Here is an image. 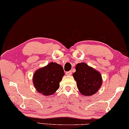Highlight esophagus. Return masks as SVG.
<instances>
[{
    "label": "esophagus",
    "instance_id": "34e87169",
    "mask_svg": "<svg viewBox=\"0 0 129 129\" xmlns=\"http://www.w3.org/2000/svg\"><path fill=\"white\" fill-rule=\"evenodd\" d=\"M66 74H67V75L68 76H70L72 74V72L71 71H68L66 73Z\"/></svg>",
    "mask_w": 129,
    "mask_h": 129
}]
</instances>
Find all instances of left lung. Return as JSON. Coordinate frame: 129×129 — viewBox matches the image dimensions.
I'll return each mask as SVG.
<instances>
[{
    "instance_id": "left-lung-1",
    "label": "left lung",
    "mask_w": 129,
    "mask_h": 129,
    "mask_svg": "<svg viewBox=\"0 0 129 129\" xmlns=\"http://www.w3.org/2000/svg\"><path fill=\"white\" fill-rule=\"evenodd\" d=\"M75 68L73 76L81 93L84 95L95 93L102 83L101 74L84 62L77 64Z\"/></svg>"
}]
</instances>
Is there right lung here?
<instances>
[{"label":"right lung","mask_w":129,"mask_h":129,"mask_svg":"<svg viewBox=\"0 0 129 129\" xmlns=\"http://www.w3.org/2000/svg\"><path fill=\"white\" fill-rule=\"evenodd\" d=\"M64 75L63 68L52 62L35 72L33 82L38 92L49 95L54 93L59 88V83Z\"/></svg>","instance_id":"right-lung-1"}]
</instances>
